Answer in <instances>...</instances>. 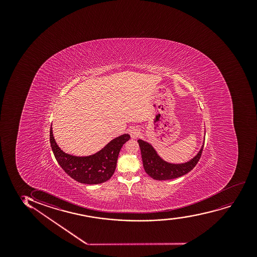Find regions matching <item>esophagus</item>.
I'll use <instances>...</instances> for the list:
<instances>
[{"label":"esophagus","mask_w":257,"mask_h":257,"mask_svg":"<svg viewBox=\"0 0 257 257\" xmlns=\"http://www.w3.org/2000/svg\"><path fill=\"white\" fill-rule=\"evenodd\" d=\"M130 134L131 137L135 139V138H137L140 136V130L137 127H132L130 130Z\"/></svg>","instance_id":"obj_1"}]
</instances>
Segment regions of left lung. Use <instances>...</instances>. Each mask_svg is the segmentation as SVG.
I'll use <instances>...</instances> for the list:
<instances>
[{"mask_svg": "<svg viewBox=\"0 0 257 257\" xmlns=\"http://www.w3.org/2000/svg\"><path fill=\"white\" fill-rule=\"evenodd\" d=\"M204 141L205 135L202 146L191 160L183 163H171L162 159L151 143L145 142L143 140H138L145 171L152 178L160 181L174 179L189 173L201 158L203 150Z\"/></svg>", "mask_w": 257, "mask_h": 257, "instance_id": "obj_1", "label": "left lung"}]
</instances>
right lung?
<instances>
[{
	"mask_svg": "<svg viewBox=\"0 0 257 257\" xmlns=\"http://www.w3.org/2000/svg\"><path fill=\"white\" fill-rule=\"evenodd\" d=\"M130 139L124 134L104 146L101 150L88 156H74L60 148L54 138L52 124L50 142L56 161L62 170L73 179L85 184H98L109 180L115 172L118 154L125 142Z\"/></svg>",
	"mask_w": 257,
	"mask_h": 257,
	"instance_id": "1",
	"label": "right lung"
}]
</instances>
